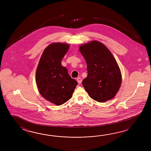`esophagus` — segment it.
<instances>
[{
  "label": "esophagus",
  "instance_id": "esophagus-1",
  "mask_svg": "<svg viewBox=\"0 0 151 151\" xmlns=\"http://www.w3.org/2000/svg\"><path fill=\"white\" fill-rule=\"evenodd\" d=\"M77 82L79 83H82V79L80 78H77Z\"/></svg>",
  "mask_w": 151,
  "mask_h": 151
}]
</instances>
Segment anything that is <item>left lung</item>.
<instances>
[{"mask_svg":"<svg viewBox=\"0 0 151 151\" xmlns=\"http://www.w3.org/2000/svg\"><path fill=\"white\" fill-rule=\"evenodd\" d=\"M79 50L88 72L82 83L90 97L100 103L113 98L121 85L122 74L112 54L97 41L81 45Z\"/></svg>","mask_w":151,"mask_h":151,"instance_id":"1","label":"left lung"}]
</instances>
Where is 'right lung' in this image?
Segmentation results:
<instances>
[{"mask_svg": "<svg viewBox=\"0 0 151 151\" xmlns=\"http://www.w3.org/2000/svg\"><path fill=\"white\" fill-rule=\"evenodd\" d=\"M69 48L63 43H53L45 48L39 62L35 80L39 91L45 99L61 105L72 96L77 81L61 64Z\"/></svg>", "mask_w": 151, "mask_h": 151, "instance_id": "right-lung-1", "label": "right lung"}]
</instances>
